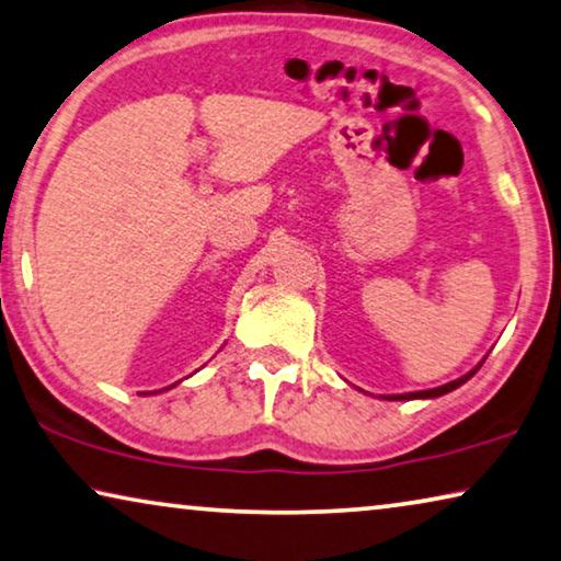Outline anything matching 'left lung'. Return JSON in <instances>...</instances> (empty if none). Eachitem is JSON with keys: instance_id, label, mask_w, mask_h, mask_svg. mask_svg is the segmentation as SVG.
Instances as JSON below:
<instances>
[{"instance_id": "1", "label": "left lung", "mask_w": 561, "mask_h": 561, "mask_svg": "<svg viewBox=\"0 0 561 561\" xmlns=\"http://www.w3.org/2000/svg\"><path fill=\"white\" fill-rule=\"evenodd\" d=\"M481 367V365H479ZM479 367H473L471 373H466L463 378H458V380H454V382H446V386H440V388H433V390H421V392H405V396H390L392 400H413V398H438V396H446V392H450V390H456L458 386H463V382L468 380V378H473L476 375V370H479Z\"/></svg>"}]
</instances>
